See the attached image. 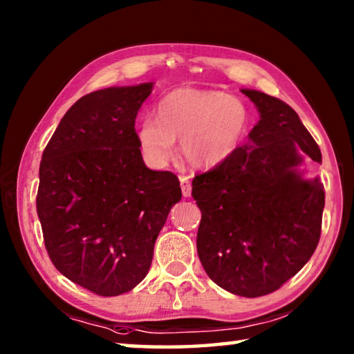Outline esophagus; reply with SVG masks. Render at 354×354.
Wrapping results in <instances>:
<instances>
[{
	"label": "esophagus",
	"instance_id": "obj_1",
	"mask_svg": "<svg viewBox=\"0 0 354 354\" xmlns=\"http://www.w3.org/2000/svg\"><path fill=\"white\" fill-rule=\"evenodd\" d=\"M179 183H181V190L184 197H190V194H192V186H190L189 176H179Z\"/></svg>",
	"mask_w": 354,
	"mask_h": 354
}]
</instances>
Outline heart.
<instances>
[{
    "mask_svg": "<svg viewBox=\"0 0 354 354\" xmlns=\"http://www.w3.org/2000/svg\"><path fill=\"white\" fill-rule=\"evenodd\" d=\"M249 110L223 91L181 88L165 94L156 106V120L143 118L137 126L140 151L151 167L164 168L171 159L175 140L190 167L209 170L232 157L248 133Z\"/></svg>",
    "mask_w": 354,
    "mask_h": 354,
    "instance_id": "1",
    "label": "heart"
}]
</instances>
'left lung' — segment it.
Masks as SVG:
<instances>
[{
    "instance_id": "1",
    "label": "left lung",
    "mask_w": 354,
    "mask_h": 354,
    "mask_svg": "<svg viewBox=\"0 0 354 354\" xmlns=\"http://www.w3.org/2000/svg\"><path fill=\"white\" fill-rule=\"evenodd\" d=\"M241 93L260 120L227 162L195 176L192 197L206 274L230 293L258 298L298 274L317 249L324 187L299 167L306 157L322 164V153L290 105L257 89Z\"/></svg>"
}]
</instances>
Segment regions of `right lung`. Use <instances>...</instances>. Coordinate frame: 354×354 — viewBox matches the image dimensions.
Returning a JSON list of instances; mask_svg holds the SVG:
<instances>
[{
    "label": "right lung",
    "instance_id": "1",
    "mask_svg": "<svg viewBox=\"0 0 354 354\" xmlns=\"http://www.w3.org/2000/svg\"><path fill=\"white\" fill-rule=\"evenodd\" d=\"M154 83L89 93L66 111L39 167L37 216L55 268L99 296L147 277L156 239L181 200L178 178L145 165L136 132Z\"/></svg>",
    "mask_w": 354,
    "mask_h": 354
}]
</instances>
